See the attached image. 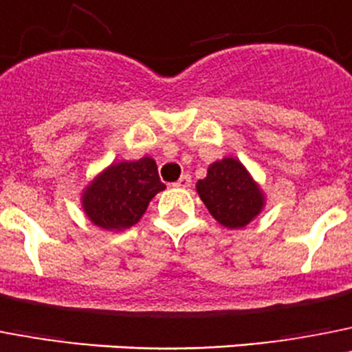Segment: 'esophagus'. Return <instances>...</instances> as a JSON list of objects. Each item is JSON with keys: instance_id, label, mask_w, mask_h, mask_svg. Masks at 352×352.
Here are the masks:
<instances>
[{"instance_id": "1", "label": "esophagus", "mask_w": 352, "mask_h": 352, "mask_svg": "<svg viewBox=\"0 0 352 352\" xmlns=\"http://www.w3.org/2000/svg\"><path fill=\"white\" fill-rule=\"evenodd\" d=\"M173 186H175V188H189V186H191V175L184 173Z\"/></svg>"}]
</instances>
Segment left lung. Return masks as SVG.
Wrapping results in <instances>:
<instances>
[{
    "mask_svg": "<svg viewBox=\"0 0 352 352\" xmlns=\"http://www.w3.org/2000/svg\"><path fill=\"white\" fill-rule=\"evenodd\" d=\"M197 191L212 218L223 227L243 228L264 209V193L241 161L225 157L207 170Z\"/></svg>",
    "mask_w": 352,
    "mask_h": 352,
    "instance_id": "8db88e82",
    "label": "left lung"
}]
</instances>
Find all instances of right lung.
I'll return each mask as SVG.
<instances>
[{
  "instance_id": "right-lung-1",
  "label": "right lung",
  "mask_w": 352,
  "mask_h": 352,
  "mask_svg": "<svg viewBox=\"0 0 352 352\" xmlns=\"http://www.w3.org/2000/svg\"><path fill=\"white\" fill-rule=\"evenodd\" d=\"M164 188L152 157L120 161L91 180L81 204L94 225L104 230H124L140 221L148 201Z\"/></svg>"
}]
</instances>
